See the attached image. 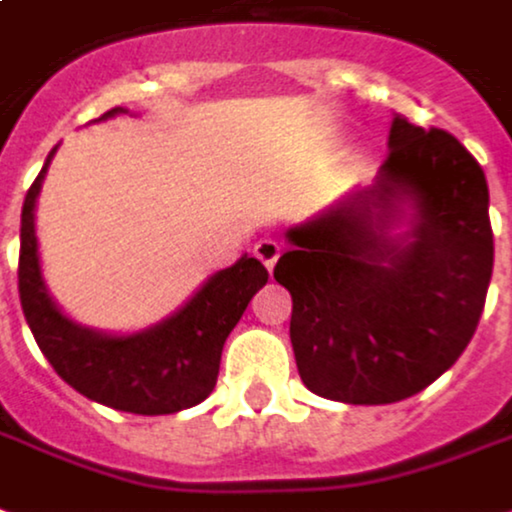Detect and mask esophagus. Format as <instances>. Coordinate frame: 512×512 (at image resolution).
I'll return each instance as SVG.
<instances>
[{
  "mask_svg": "<svg viewBox=\"0 0 512 512\" xmlns=\"http://www.w3.org/2000/svg\"><path fill=\"white\" fill-rule=\"evenodd\" d=\"M253 253H256V259L267 267V270H272L275 267V261H278V256H281V245L275 240H259L256 245H253Z\"/></svg>",
  "mask_w": 512,
  "mask_h": 512,
  "instance_id": "esophagus-1",
  "label": "esophagus"
}]
</instances>
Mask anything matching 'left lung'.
I'll return each instance as SVG.
<instances>
[{
    "label": "left lung",
    "instance_id": "left-lung-1",
    "mask_svg": "<svg viewBox=\"0 0 512 512\" xmlns=\"http://www.w3.org/2000/svg\"><path fill=\"white\" fill-rule=\"evenodd\" d=\"M374 185L286 231L294 360L311 393L395 404L436 382L480 322L494 270L488 185L447 130L395 114Z\"/></svg>",
    "mask_w": 512,
    "mask_h": 512
}]
</instances>
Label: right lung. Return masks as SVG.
Returning a JSON list of instances; mask_svg holds the SVG:
<instances>
[{
    "label": "right lung",
    "instance_id": "obj_1",
    "mask_svg": "<svg viewBox=\"0 0 512 512\" xmlns=\"http://www.w3.org/2000/svg\"><path fill=\"white\" fill-rule=\"evenodd\" d=\"M117 114H128V108H111L92 122ZM57 147L26 190L21 210L18 292L40 352L73 390L119 412L174 414L201 404L218 382L223 343L267 283L264 264L245 253L210 275L179 311L138 333H103L73 322L43 281L35 234L37 196Z\"/></svg>",
    "mask_w": 512,
    "mask_h": 512
}]
</instances>
